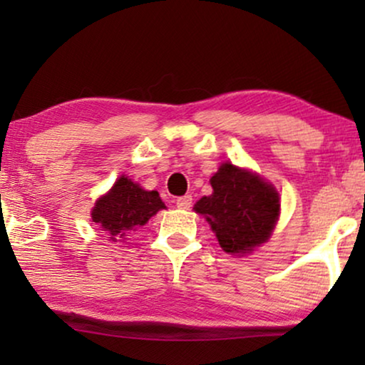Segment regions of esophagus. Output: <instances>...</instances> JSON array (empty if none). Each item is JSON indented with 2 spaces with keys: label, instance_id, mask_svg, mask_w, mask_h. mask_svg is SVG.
I'll return each instance as SVG.
<instances>
[{
  "label": "esophagus",
  "instance_id": "1",
  "mask_svg": "<svg viewBox=\"0 0 365 365\" xmlns=\"http://www.w3.org/2000/svg\"><path fill=\"white\" fill-rule=\"evenodd\" d=\"M176 206H178L179 209H184V211H186V209H191V206H192V197L189 196V194H186V196H182V197H178Z\"/></svg>",
  "mask_w": 365,
  "mask_h": 365
}]
</instances>
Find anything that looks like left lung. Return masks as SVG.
<instances>
[{
	"mask_svg": "<svg viewBox=\"0 0 365 365\" xmlns=\"http://www.w3.org/2000/svg\"><path fill=\"white\" fill-rule=\"evenodd\" d=\"M212 194L194 204L216 232L227 254H246L271 237L281 199L272 184L256 173L224 163L211 178Z\"/></svg>",
	"mask_w": 365,
	"mask_h": 365,
	"instance_id": "1",
	"label": "left lung"
}]
</instances>
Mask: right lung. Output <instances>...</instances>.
Returning a JSON list of instances; mask_svg holds the SVG:
<instances>
[{
    "label": "right lung",
    "mask_w": 365,
    "mask_h": 365,
    "mask_svg": "<svg viewBox=\"0 0 365 365\" xmlns=\"http://www.w3.org/2000/svg\"><path fill=\"white\" fill-rule=\"evenodd\" d=\"M164 202L158 191H146L133 182L128 176H121L114 186L94 204L93 222L101 226L109 241H119L128 232L136 231L164 209Z\"/></svg>",
    "instance_id": "right-lung-1"
}]
</instances>
